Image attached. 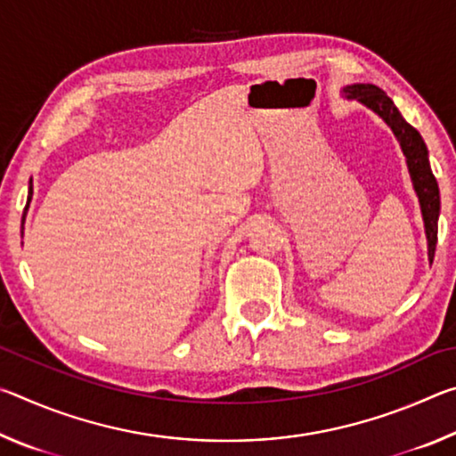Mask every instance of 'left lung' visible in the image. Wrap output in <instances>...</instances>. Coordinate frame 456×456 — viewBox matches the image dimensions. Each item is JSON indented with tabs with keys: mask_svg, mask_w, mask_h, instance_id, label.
<instances>
[{
	"mask_svg": "<svg viewBox=\"0 0 456 456\" xmlns=\"http://www.w3.org/2000/svg\"><path fill=\"white\" fill-rule=\"evenodd\" d=\"M344 94L348 98H358L362 104L372 108L376 114L386 120V125L392 128L396 134L400 146H403L408 171H411L414 191L420 200V209L424 217V229H427L428 239V257L435 259L436 239H438V211H441V197H438V184L435 175L430 171L428 165V151L424 144L422 136L408 125V122L400 117L396 106L392 100L384 94L374 84H354V86H346Z\"/></svg>",
	"mask_w": 456,
	"mask_h": 456,
	"instance_id": "left-lung-1",
	"label": "left lung"
}]
</instances>
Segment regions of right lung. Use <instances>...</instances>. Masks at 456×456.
<instances>
[{"mask_svg":"<svg viewBox=\"0 0 456 456\" xmlns=\"http://www.w3.org/2000/svg\"><path fill=\"white\" fill-rule=\"evenodd\" d=\"M29 195H32V191H29ZM26 209H28V207H26ZM24 217H26V213H24ZM21 231H24V225H21Z\"/></svg>","mask_w":456,"mask_h":456,"instance_id":"1","label":"right lung"}]
</instances>
